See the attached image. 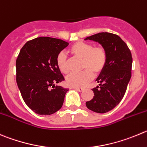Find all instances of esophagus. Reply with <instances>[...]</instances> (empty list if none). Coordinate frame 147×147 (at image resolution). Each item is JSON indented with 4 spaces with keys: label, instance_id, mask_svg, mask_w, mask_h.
Returning a JSON list of instances; mask_svg holds the SVG:
<instances>
[{
    "label": "esophagus",
    "instance_id": "obj_1",
    "mask_svg": "<svg viewBox=\"0 0 147 147\" xmlns=\"http://www.w3.org/2000/svg\"><path fill=\"white\" fill-rule=\"evenodd\" d=\"M74 88L76 89V90H78V91H83V90H84V88L82 87H75Z\"/></svg>",
    "mask_w": 147,
    "mask_h": 147
}]
</instances>
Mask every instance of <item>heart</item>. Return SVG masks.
Returning a JSON list of instances; mask_svg holds the SVG:
<instances>
[{"mask_svg":"<svg viewBox=\"0 0 147 147\" xmlns=\"http://www.w3.org/2000/svg\"><path fill=\"white\" fill-rule=\"evenodd\" d=\"M69 51L75 57L82 59V72L72 73L67 78V83L72 87L84 86L92 80L94 75L101 74L107 63V51L103 46H94L90 42L79 41L74 43ZM57 65L60 72H69L67 59L65 53H59L57 57Z\"/></svg>","mask_w":147,"mask_h":147,"instance_id":"1","label":"heart"}]
</instances>
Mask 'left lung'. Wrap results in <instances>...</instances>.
<instances>
[{
  "instance_id": "obj_1",
  "label": "left lung",
  "mask_w": 147,
  "mask_h": 147,
  "mask_svg": "<svg viewBox=\"0 0 147 147\" xmlns=\"http://www.w3.org/2000/svg\"><path fill=\"white\" fill-rule=\"evenodd\" d=\"M97 41L107 51V63L97 78L99 86L94 88V98L86 101V107L97 113H106L120 102L131 78L132 55L125 42L109 32H99L86 40Z\"/></svg>"
}]
</instances>
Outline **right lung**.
<instances>
[{
	"label": "right lung",
	"mask_w": 147,
	"mask_h": 147,
	"mask_svg": "<svg viewBox=\"0 0 147 147\" xmlns=\"http://www.w3.org/2000/svg\"><path fill=\"white\" fill-rule=\"evenodd\" d=\"M68 44L61 39L40 37L27 41L18 55V88L27 107L38 115H52L62 107L68 89L55 86L64 80L56 59Z\"/></svg>",
	"instance_id": "obj_1"
}]
</instances>
